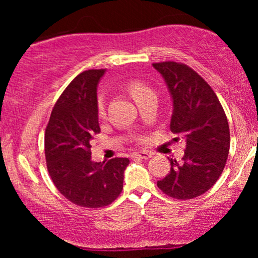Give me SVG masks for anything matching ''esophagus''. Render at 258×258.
<instances>
[{
    "label": "esophagus",
    "mask_w": 258,
    "mask_h": 258,
    "mask_svg": "<svg viewBox=\"0 0 258 258\" xmlns=\"http://www.w3.org/2000/svg\"><path fill=\"white\" fill-rule=\"evenodd\" d=\"M153 156L152 152H147V150H142V152H137L132 154V158H138V159H149Z\"/></svg>",
    "instance_id": "1"
}]
</instances>
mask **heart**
I'll return each instance as SVG.
<instances>
[{"mask_svg":"<svg viewBox=\"0 0 258 258\" xmlns=\"http://www.w3.org/2000/svg\"><path fill=\"white\" fill-rule=\"evenodd\" d=\"M128 91L130 93L132 94V97L135 98V100L142 98V97L149 96V94H155L152 88H150L149 86H147L146 84H143V82H131V84L128 85ZM104 112H105L104 103H103V100H99L98 102L99 116H103Z\"/></svg>","mask_w":258,"mask_h":258,"instance_id":"obj_1","label":"heart"}]
</instances>
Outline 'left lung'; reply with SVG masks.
<instances>
[{
    "instance_id": "1",
    "label": "left lung",
    "mask_w": 258,
    "mask_h": 258,
    "mask_svg": "<svg viewBox=\"0 0 258 258\" xmlns=\"http://www.w3.org/2000/svg\"><path fill=\"white\" fill-rule=\"evenodd\" d=\"M172 98L170 130L184 139L182 161L168 159L170 173L158 186L174 199H193L217 182L230 146L228 120L210 85L191 68L176 61L154 63Z\"/></svg>"
}]
</instances>
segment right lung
<instances>
[{
    "label": "right lung",
    "instance_id": "1",
    "mask_svg": "<svg viewBox=\"0 0 258 258\" xmlns=\"http://www.w3.org/2000/svg\"><path fill=\"white\" fill-rule=\"evenodd\" d=\"M105 69L86 70L65 88L44 133L48 173L68 200L82 207L106 206L122 191L127 158L96 162L91 143L100 132L97 87Z\"/></svg>",
    "mask_w": 258,
    "mask_h": 258
}]
</instances>
